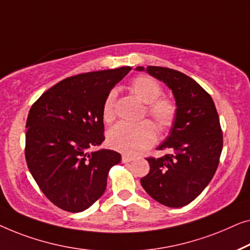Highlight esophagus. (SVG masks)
I'll return each mask as SVG.
<instances>
[{
  "mask_svg": "<svg viewBox=\"0 0 250 250\" xmlns=\"http://www.w3.org/2000/svg\"><path fill=\"white\" fill-rule=\"evenodd\" d=\"M133 159H135V157L128 156V155H122V162H124V163H129V162L133 161Z\"/></svg>",
  "mask_w": 250,
  "mask_h": 250,
  "instance_id": "obj_1",
  "label": "esophagus"
}]
</instances>
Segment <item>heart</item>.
<instances>
[{"label":"heart","instance_id":"1","mask_svg":"<svg viewBox=\"0 0 250 250\" xmlns=\"http://www.w3.org/2000/svg\"><path fill=\"white\" fill-rule=\"evenodd\" d=\"M130 89L146 104V113L153 119L161 131H167L174 125L177 119V105L167 97H161L162 87L155 79L149 76H137L130 83ZM115 98L117 90L107 94L103 104L102 115L105 122L114 120ZM156 140V128L149 120L137 124L119 122L108 130V146L119 152L136 155L153 145Z\"/></svg>","mask_w":250,"mask_h":250}]
</instances>
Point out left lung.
<instances>
[{"instance_id":"1","label":"left lung","mask_w":250,"mask_h":250,"mask_svg":"<svg viewBox=\"0 0 250 250\" xmlns=\"http://www.w3.org/2000/svg\"><path fill=\"white\" fill-rule=\"evenodd\" d=\"M163 82L174 95L177 119L170 136L157 149L163 157H148L150 170L140 184L156 202L182 207L200 195L215 174L223 147L219 114L210 95L190 77L163 66H137Z\"/></svg>"}]
</instances>
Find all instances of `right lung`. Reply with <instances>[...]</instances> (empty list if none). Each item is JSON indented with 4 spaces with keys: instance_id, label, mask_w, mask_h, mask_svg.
<instances>
[{
    "instance_id": "add662e5",
    "label": "right lung",
    "mask_w": 250,
    "mask_h": 250,
    "mask_svg": "<svg viewBox=\"0 0 250 250\" xmlns=\"http://www.w3.org/2000/svg\"><path fill=\"white\" fill-rule=\"evenodd\" d=\"M131 68L122 66L69 77L45 91L27 118L24 156L43 194L63 210L83 212L106 189L107 174L121 155L89 153L103 143V104Z\"/></svg>"
}]
</instances>
